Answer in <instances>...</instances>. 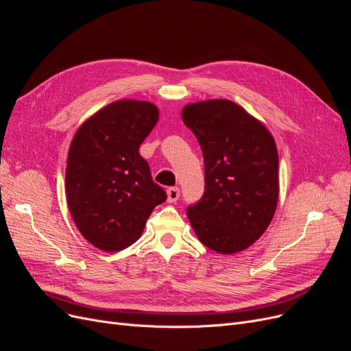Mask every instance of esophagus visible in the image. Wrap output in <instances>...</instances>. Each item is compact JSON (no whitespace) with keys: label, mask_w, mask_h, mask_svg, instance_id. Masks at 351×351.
I'll return each mask as SVG.
<instances>
[{"label":"esophagus","mask_w":351,"mask_h":351,"mask_svg":"<svg viewBox=\"0 0 351 351\" xmlns=\"http://www.w3.org/2000/svg\"><path fill=\"white\" fill-rule=\"evenodd\" d=\"M180 197V189L178 187H169L167 190V200L169 202V204H174V202H177Z\"/></svg>","instance_id":"esophagus-1"}]
</instances>
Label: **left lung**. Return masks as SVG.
Instances as JSON below:
<instances>
[{"mask_svg":"<svg viewBox=\"0 0 351 351\" xmlns=\"http://www.w3.org/2000/svg\"><path fill=\"white\" fill-rule=\"evenodd\" d=\"M182 119L205 162V192L187 217L210 250L232 254L256 241L278 204V152L259 120L228 99L189 104Z\"/></svg>","mask_w":351,"mask_h":351,"instance_id":"1","label":"left lung"}]
</instances>
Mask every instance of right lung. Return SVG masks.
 Masks as SVG:
<instances>
[{
  "label": "right lung",
  "instance_id": "right-lung-1",
  "mask_svg": "<svg viewBox=\"0 0 351 351\" xmlns=\"http://www.w3.org/2000/svg\"><path fill=\"white\" fill-rule=\"evenodd\" d=\"M158 117L151 102L121 99L89 117L73 137L66 168L69 210L82 236L104 252L132 246L154 208L167 199L139 154Z\"/></svg>",
  "mask_w": 351,
  "mask_h": 351
}]
</instances>
